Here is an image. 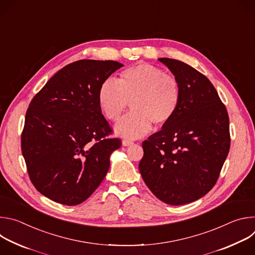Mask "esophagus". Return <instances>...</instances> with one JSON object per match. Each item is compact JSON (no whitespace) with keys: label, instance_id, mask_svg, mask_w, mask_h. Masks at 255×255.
<instances>
[{"label":"esophagus","instance_id":"34e87169","mask_svg":"<svg viewBox=\"0 0 255 255\" xmlns=\"http://www.w3.org/2000/svg\"><path fill=\"white\" fill-rule=\"evenodd\" d=\"M134 142L131 141V140H128V139H124L122 141V144L124 145V146H130V145H132Z\"/></svg>","mask_w":255,"mask_h":255}]
</instances>
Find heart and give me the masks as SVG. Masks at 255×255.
<instances>
[{"mask_svg":"<svg viewBox=\"0 0 255 255\" xmlns=\"http://www.w3.org/2000/svg\"><path fill=\"white\" fill-rule=\"evenodd\" d=\"M97 97L104 116L112 122L119 120L130 103L132 112L115 130L122 137L136 139L148 133L151 124L162 127L171 121L178 110L181 90L173 76L141 63L124 69L118 82L113 78L104 80Z\"/></svg>","mask_w":255,"mask_h":255,"instance_id":"1","label":"heart"}]
</instances>
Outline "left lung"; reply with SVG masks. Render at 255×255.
<instances>
[{"mask_svg":"<svg viewBox=\"0 0 255 255\" xmlns=\"http://www.w3.org/2000/svg\"><path fill=\"white\" fill-rule=\"evenodd\" d=\"M158 60L178 81L180 104L171 121L142 142L139 170L156 198L185 205L216 185L230 148L229 117L207 77L183 61Z\"/></svg>","mask_w":255,"mask_h":255,"instance_id":"obj_1","label":"left lung"}]
</instances>
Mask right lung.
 Returning a JSON list of instances; mask_svg holds the SVG:
<instances>
[{
    "label": "right lung",
    "instance_id": "right-lung-1",
    "mask_svg": "<svg viewBox=\"0 0 255 255\" xmlns=\"http://www.w3.org/2000/svg\"><path fill=\"white\" fill-rule=\"evenodd\" d=\"M123 64L82 59L65 65L29 104L21 149L33 186L66 206L86 201L110 167L121 139L113 133L98 104L102 82Z\"/></svg>",
    "mask_w": 255,
    "mask_h": 255
}]
</instances>
